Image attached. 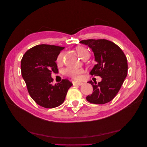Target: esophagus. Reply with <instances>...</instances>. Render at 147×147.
<instances>
[{
	"instance_id": "34e87169",
	"label": "esophagus",
	"mask_w": 147,
	"mask_h": 147,
	"mask_svg": "<svg viewBox=\"0 0 147 147\" xmlns=\"http://www.w3.org/2000/svg\"><path fill=\"white\" fill-rule=\"evenodd\" d=\"M72 83H73V85H74V86H75V85L81 86V85H82V84H83V83H82V82H73Z\"/></svg>"
}]
</instances>
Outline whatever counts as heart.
I'll use <instances>...</instances> for the list:
<instances>
[{"mask_svg":"<svg viewBox=\"0 0 147 147\" xmlns=\"http://www.w3.org/2000/svg\"><path fill=\"white\" fill-rule=\"evenodd\" d=\"M76 51L83 59L89 58L90 56V51L88 49L84 47H77ZM64 57V53L62 52L57 56V63L58 64H61L63 63ZM64 74L67 76L72 78L74 80H80L82 78V75L84 73V70L82 69H77L73 67H68L64 70Z\"/></svg>","mask_w":147,"mask_h":147,"instance_id":"obj_1","label":"heart"}]
</instances>
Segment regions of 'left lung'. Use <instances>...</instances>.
<instances>
[{
    "instance_id": "8db88e82",
    "label": "left lung",
    "mask_w": 147,
    "mask_h": 147,
    "mask_svg": "<svg viewBox=\"0 0 147 147\" xmlns=\"http://www.w3.org/2000/svg\"><path fill=\"white\" fill-rule=\"evenodd\" d=\"M80 43L88 45L94 52L97 64L90 74L102 78L97 84L88 82L93 87V92L86 100L95 104L107 103L118 94L127 76L126 56L117 45L107 40H83Z\"/></svg>"
}]
</instances>
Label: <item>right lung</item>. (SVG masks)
Listing matches in <instances>:
<instances>
[{
  "mask_svg": "<svg viewBox=\"0 0 147 147\" xmlns=\"http://www.w3.org/2000/svg\"><path fill=\"white\" fill-rule=\"evenodd\" d=\"M64 48L56 45H36L30 48L23 56L21 75L29 95L44 108L57 107L63 103L72 83L67 79L53 84L51 72L57 73V56Z\"/></svg>",
  "mask_w": 147,
  "mask_h": 147,
  "instance_id": "add662e5",
  "label": "right lung"
}]
</instances>
